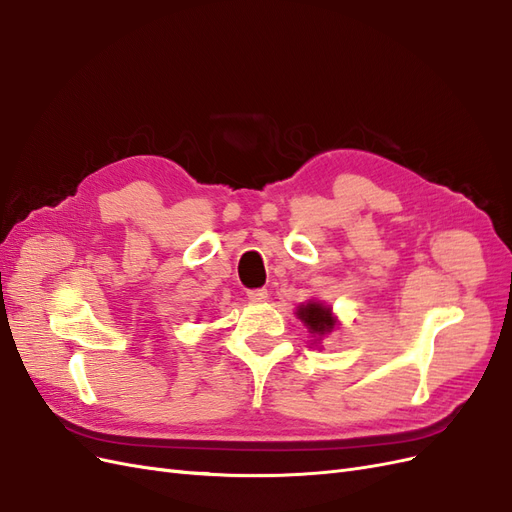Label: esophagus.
Segmentation results:
<instances>
[{"instance_id":"esophagus-1","label":"esophagus","mask_w":512,"mask_h":512,"mask_svg":"<svg viewBox=\"0 0 512 512\" xmlns=\"http://www.w3.org/2000/svg\"><path fill=\"white\" fill-rule=\"evenodd\" d=\"M247 299L256 301V303L265 301V299H267V290H265V288H252V290H247Z\"/></svg>"}]
</instances>
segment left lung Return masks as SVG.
Listing matches in <instances>:
<instances>
[{"mask_svg": "<svg viewBox=\"0 0 512 512\" xmlns=\"http://www.w3.org/2000/svg\"><path fill=\"white\" fill-rule=\"evenodd\" d=\"M297 316L303 320V324L309 329V333H314L318 337L327 335L335 329V318L331 314V309L324 307L322 303L301 305Z\"/></svg>", "mask_w": 512, "mask_h": 512, "instance_id": "8db88e82", "label": "left lung"}]
</instances>
